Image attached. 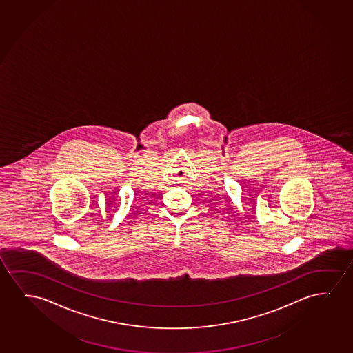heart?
Masks as SVG:
<instances>
[{"label": "heart", "mask_w": 353, "mask_h": 353, "mask_svg": "<svg viewBox=\"0 0 353 353\" xmlns=\"http://www.w3.org/2000/svg\"><path fill=\"white\" fill-rule=\"evenodd\" d=\"M14 229V226L12 223H0V232L2 230L5 231H10V230Z\"/></svg>", "instance_id": "obj_1"}]
</instances>
